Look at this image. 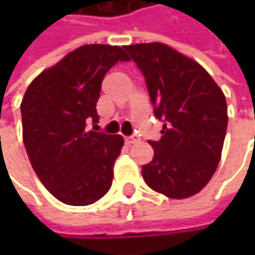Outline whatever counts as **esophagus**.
I'll return each mask as SVG.
<instances>
[{"label": "esophagus", "instance_id": "esophagus-1", "mask_svg": "<svg viewBox=\"0 0 255 255\" xmlns=\"http://www.w3.org/2000/svg\"><path fill=\"white\" fill-rule=\"evenodd\" d=\"M137 141H138V137H137V135L126 137V143H127V144H132V143H137Z\"/></svg>", "mask_w": 255, "mask_h": 255}]
</instances>
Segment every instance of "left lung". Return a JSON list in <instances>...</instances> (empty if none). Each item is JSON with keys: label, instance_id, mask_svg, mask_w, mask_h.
<instances>
[{"label": "left lung", "instance_id": "8db88e82", "mask_svg": "<svg viewBox=\"0 0 255 255\" xmlns=\"http://www.w3.org/2000/svg\"><path fill=\"white\" fill-rule=\"evenodd\" d=\"M143 72L155 115L164 121L159 141H149L153 159L141 167L146 184L173 199L196 195L222 158L226 97L193 59L162 42L124 45Z\"/></svg>", "mask_w": 255, "mask_h": 255}]
</instances>
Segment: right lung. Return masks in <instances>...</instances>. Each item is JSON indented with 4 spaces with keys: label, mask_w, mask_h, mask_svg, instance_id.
I'll return each mask as SVG.
<instances>
[{
    "label": "right lung",
    "mask_w": 255,
    "mask_h": 255,
    "mask_svg": "<svg viewBox=\"0 0 255 255\" xmlns=\"http://www.w3.org/2000/svg\"><path fill=\"white\" fill-rule=\"evenodd\" d=\"M127 60L118 45H81L26 90L20 105L26 152L41 183L63 204L90 205L112 186L124 138L85 127L99 121L96 105L106 72Z\"/></svg>",
    "instance_id": "1"
}]
</instances>
